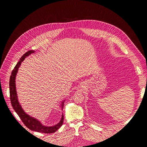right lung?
<instances>
[{"label":"right lung","mask_w":147,"mask_h":147,"mask_svg":"<svg viewBox=\"0 0 147 147\" xmlns=\"http://www.w3.org/2000/svg\"><path fill=\"white\" fill-rule=\"evenodd\" d=\"M35 51L34 50H29L28 52H26L25 54L23 55L22 56L20 61L17 63L16 66L15 67L14 69L13 70L11 74L10 77V97L11 105L13 107V109L15 110L16 113L20 117L22 121L25 124V126L29 128L30 130H32L34 131H36L38 132H42V133H46V134H51L56 132L58 129L63 125V121H64V116L63 114L62 115V118L60 120V121L57 124L53 126H45L43 125V124L39 121L38 119L34 118V117H30V115H28L25 113L23 109H22L21 106L20 104V102L18 100V96H17V92L16 90V84H15V79H16V75L18 72V70L20 67V66L26 57L28 56L32 53H34ZM64 100L61 104V108L63 110L64 107Z\"/></svg>","instance_id":"add662e5"}]
</instances>
